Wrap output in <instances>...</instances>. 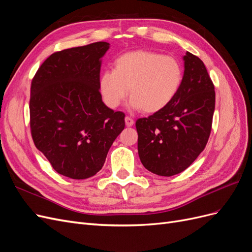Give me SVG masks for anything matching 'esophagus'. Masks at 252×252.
Listing matches in <instances>:
<instances>
[{
	"label": "esophagus",
	"mask_w": 252,
	"mask_h": 252,
	"mask_svg": "<svg viewBox=\"0 0 252 252\" xmlns=\"http://www.w3.org/2000/svg\"><path fill=\"white\" fill-rule=\"evenodd\" d=\"M125 124H126L127 127H130V126H132L134 124V121L130 117H126L125 118Z\"/></svg>",
	"instance_id": "1"
}]
</instances>
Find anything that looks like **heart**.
<instances>
[{"instance_id": "obj_1", "label": "heart", "mask_w": 252, "mask_h": 252, "mask_svg": "<svg viewBox=\"0 0 252 252\" xmlns=\"http://www.w3.org/2000/svg\"><path fill=\"white\" fill-rule=\"evenodd\" d=\"M183 82V68L173 57L149 50H134L121 55L113 70L104 71L98 89L104 103L117 108L130 95V106L155 113L168 106Z\"/></svg>"}]
</instances>
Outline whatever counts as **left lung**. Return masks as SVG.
Returning <instances> with one entry per match:
<instances>
[{
    "label": "left lung",
    "mask_w": 252,
    "mask_h": 252,
    "mask_svg": "<svg viewBox=\"0 0 252 252\" xmlns=\"http://www.w3.org/2000/svg\"><path fill=\"white\" fill-rule=\"evenodd\" d=\"M184 65L182 85L172 102L135 122L141 162L162 177L188 168L206 147L211 132L215 85L200 58L187 51Z\"/></svg>",
    "instance_id": "1"
}]
</instances>
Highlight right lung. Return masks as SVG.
<instances>
[{
    "mask_svg": "<svg viewBox=\"0 0 252 252\" xmlns=\"http://www.w3.org/2000/svg\"><path fill=\"white\" fill-rule=\"evenodd\" d=\"M109 44L96 42L52 53L30 87V131L35 147L64 177L83 180L102 169L125 127L98 89L101 58Z\"/></svg>",
    "mask_w": 252,
    "mask_h": 252,
    "instance_id": "1",
    "label": "right lung"
}]
</instances>
